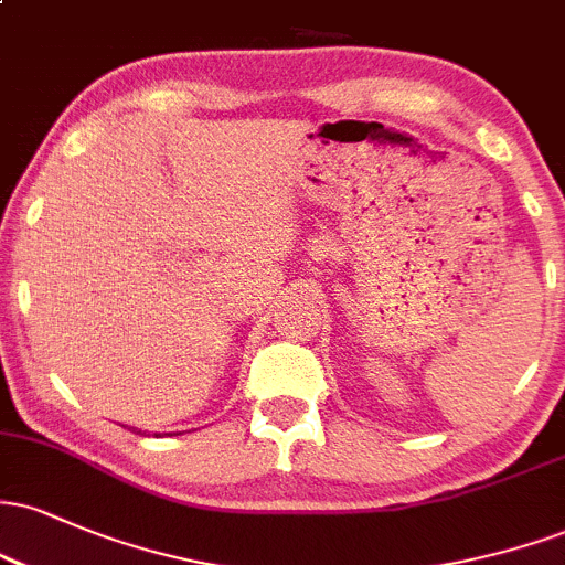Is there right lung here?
<instances>
[{
    "instance_id": "obj_1",
    "label": "right lung",
    "mask_w": 565,
    "mask_h": 565,
    "mask_svg": "<svg viewBox=\"0 0 565 565\" xmlns=\"http://www.w3.org/2000/svg\"><path fill=\"white\" fill-rule=\"evenodd\" d=\"M138 433H140V430H138ZM153 436H159V433H153Z\"/></svg>"
}]
</instances>
